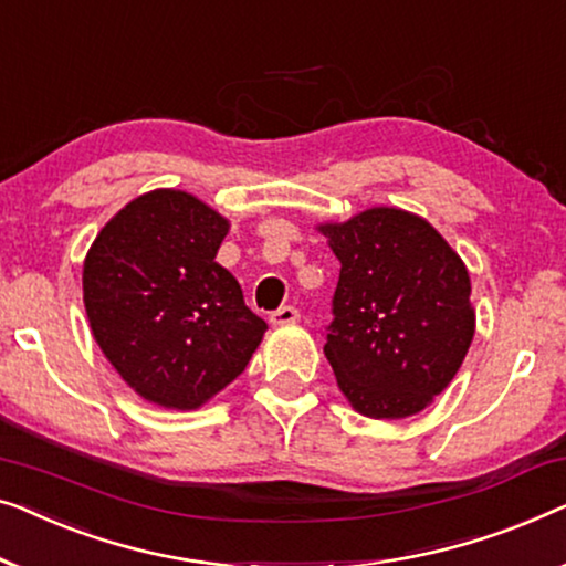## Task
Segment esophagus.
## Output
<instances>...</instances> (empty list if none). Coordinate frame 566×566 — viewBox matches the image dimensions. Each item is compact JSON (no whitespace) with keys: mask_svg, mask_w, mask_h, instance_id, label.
I'll list each match as a JSON object with an SVG mask.
<instances>
[{"mask_svg":"<svg viewBox=\"0 0 566 566\" xmlns=\"http://www.w3.org/2000/svg\"><path fill=\"white\" fill-rule=\"evenodd\" d=\"M274 325H290V323H297L300 321V310L292 307V305H284L280 310H274L272 317H269Z\"/></svg>","mask_w":566,"mask_h":566,"instance_id":"esophagus-1","label":"esophagus"}]
</instances>
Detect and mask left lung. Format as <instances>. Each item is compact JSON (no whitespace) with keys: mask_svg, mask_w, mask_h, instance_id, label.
Returning a JSON list of instances; mask_svg holds the SVG:
<instances>
[{"mask_svg":"<svg viewBox=\"0 0 566 566\" xmlns=\"http://www.w3.org/2000/svg\"><path fill=\"white\" fill-rule=\"evenodd\" d=\"M340 261L325 356L366 418L416 416L449 387L474 336L464 261L423 218L374 207L323 226Z\"/></svg>","mask_w":566,"mask_h":566,"instance_id":"8db88e82","label":"left lung"}]
</instances>
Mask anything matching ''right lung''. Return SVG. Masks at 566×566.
Masks as SVG:
<instances>
[{"label": "right lung", "mask_w": 566, "mask_h": 566, "mask_svg": "<svg viewBox=\"0 0 566 566\" xmlns=\"http://www.w3.org/2000/svg\"><path fill=\"white\" fill-rule=\"evenodd\" d=\"M228 220L177 189L125 205L84 261V307L117 374L148 402L192 410L245 369L266 323L214 256Z\"/></svg>", "instance_id": "right-lung-1"}]
</instances>
